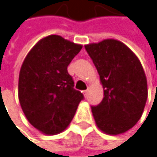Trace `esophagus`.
Listing matches in <instances>:
<instances>
[{"instance_id":"esophagus-1","label":"esophagus","mask_w":157,"mask_h":157,"mask_svg":"<svg viewBox=\"0 0 157 157\" xmlns=\"http://www.w3.org/2000/svg\"><path fill=\"white\" fill-rule=\"evenodd\" d=\"M83 93H84L85 97L86 98V97H87V94H88V89H86V90H84V91H83Z\"/></svg>"}]
</instances>
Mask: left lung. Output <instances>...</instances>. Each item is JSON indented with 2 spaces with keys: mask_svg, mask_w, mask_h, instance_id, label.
Instances as JSON below:
<instances>
[{
  "mask_svg": "<svg viewBox=\"0 0 157 157\" xmlns=\"http://www.w3.org/2000/svg\"><path fill=\"white\" fill-rule=\"evenodd\" d=\"M103 86L104 98L91 106L98 128L118 135L141 117L147 100V80L136 55L123 43L107 39L85 45Z\"/></svg>",
  "mask_w": 157,
  "mask_h": 157,
  "instance_id": "1",
  "label": "left lung"
}]
</instances>
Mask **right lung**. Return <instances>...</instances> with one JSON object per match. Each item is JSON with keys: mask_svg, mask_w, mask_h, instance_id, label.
Returning a JSON list of instances; mask_svg holds the SVG:
<instances>
[{"mask_svg": "<svg viewBox=\"0 0 157 157\" xmlns=\"http://www.w3.org/2000/svg\"><path fill=\"white\" fill-rule=\"evenodd\" d=\"M82 45L50 35L29 52L21 66L18 98L30 124L47 135L63 131L84 95L74 89L68 66Z\"/></svg>", "mask_w": 157, "mask_h": 157, "instance_id": "obj_1", "label": "right lung"}]
</instances>
